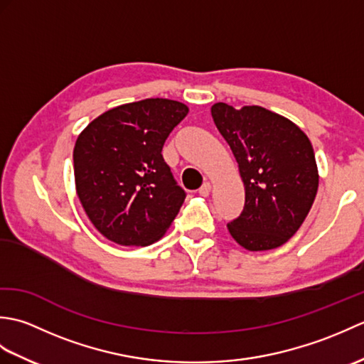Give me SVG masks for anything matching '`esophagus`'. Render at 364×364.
Listing matches in <instances>:
<instances>
[{"label":"esophagus","instance_id":"34e87169","mask_svg":"<svg viewBox=\"0 0 364 364\" xmlns=\"http://www.w3.org/2000/svg\"><path fill=\"white\" fill-rule=\"evenodd\" d=\"M210 192H211V184H210V183H205L203 186L198 189V194H200V196H203V197H208V196H210Z\"/></svg>","mask_w":364,"mask_h":364}]
</instances>
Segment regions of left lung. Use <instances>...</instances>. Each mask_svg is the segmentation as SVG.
Segmentation results:
<instances>
[{
    "label": "left lung",
    "instance_id": "8db88e82",
    "mask_svg": "<svg viewBox=\"0 0 364 364\" xmlns=\"http://www.w3.org/2000/svg\"><path fill=\"white\" fill-rule=\"evenodd\" d=\"M213 120L233 151L245 205L228 223L250 252L272 250L297 233L319 186L313 145L296 123L261 106H211Z\"/></svg>",
    "mask_w": 364,
    "mask_h": 364
}]
</instances>
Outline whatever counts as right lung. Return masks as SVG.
Segmentation results:
<instances>
[{"label": "right lung", "instance_id": "right-lung-1", "mask_svg": "<svg viewBox=\"0 0 364 364\" xmlns=\"http://www.w3.org/2000/svg\"><path fill=\"white\" fill-rule=\"evenodd\" d=\"M189 107L146 98L98 115L73 149L76 196L89 220L119 245L145 247L166 235L184 202L162 146Z\"/></svg>", "mask_w": 364, "mask_h": 364}]
</instances>
